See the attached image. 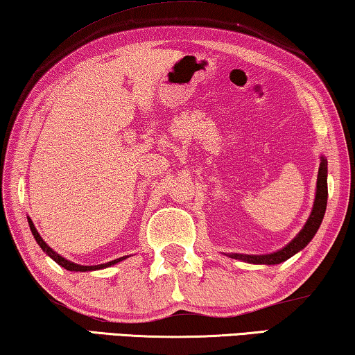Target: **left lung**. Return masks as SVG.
Here are the masks:
<instances>
[{"label": "left lung", "mask_w": 355, "mask_h": 355, "mask_svg": "<svg viewBox=\"0 0 355 355\" xmlns=\"http://www.w3.org/2000/svg\"><path fill=\"white\" fill-rule=\"evenodd\" d=\"M327 198H329V189H327V159L320 157L313 211H311L308 221H306L303 230L296 234L295 239L284 248H280V250L274 253H269V255H242V253H231L230 257L234 258V260H242L253 264H279L285 260H288V258L293 257L295 253L303 250V248L309 244L311 239L315 236L322 220H324L325 209H327Z\"/></svg>", "instance_id": "8db88e82"}]
</instances>
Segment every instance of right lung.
I'll return each mask as SVG.
<instances>
[{
  "mask_svg": "<svg viewBox=\"0 0 355 355\" xmlns=\"http://www.w3.org/2000/svg\"><path fill=\"white\" fill-rule=\"evenodd\" d=\"M28 225H30L31 234H33L36 242H38V245L42 248V252H46V255H49V257L52 258V260H54L57 264H60L62 268H65L67 271H76V272H78V271H79V272H84V271H95V269L108 268V266H111V264H116V263H119V261L124 260V257H123V258H118V260H113V261H108V263H103V264H97V266H81V264H76V263H73V261H68L67 258L60 257L59 253L52 250V248H51L49 245H47L44 241H42V237L40 236V232L36 231V228H35V225H33V221H31V218H28Z\"/></svg>",
  "mask_w": 355,
  "mask_h": 355,
  "instance_id": "obj_1",
  "label": "right lung"
}]
</instances>
